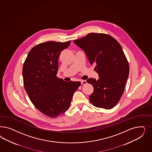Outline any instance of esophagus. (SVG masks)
Returning <instances> with one entry per match:
<instances>
[{
  "mask_svg": "<svg viewBox=\"0 0 152 152\" xmlns=\"http://www.w3.org/2000/svg\"><path fill=\"white\" fill-rule=\"evenodd\" d=\"M87 83V81H86V80H81V84H86Z\"/></svg>",
  "mask_w": 152,
  "mask_h": 152,
  "instance_id": "34e87169",
  "label": "esophagus"
}]
</instances>
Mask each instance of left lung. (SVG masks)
Masks as SVG:
<instances>
[{
  "label": "left lung",
  "instance_id": "obj_1",
  "mask_svg": "<svg viewBox=\"0 0 152 152\" xmlns=\"http://www.w3.org/2000/svg\"><path fill=\"white\" fill-rule=\"evenodd\" d=\"M74 42L84 50L99 78H89L94 91L89 101L97 107L111 109L123 96L129 74V65L121 45L112 36L90 33Z\"/></svg>",
  "mask_w": 152,
  "mask_h": 152
}]
</instances>
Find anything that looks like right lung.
<instances>
[{
	"instance_id": "1",
	"label": "right lung",
	"mask_w": 152,
	"mask_h": 152,
	"mask_svg": "<svg viewBox=\"0 0 152 152\" xmlns=\"http://www.w3.org/2000/svg\"><path fill=\"white\" fill-rule=\"evenodd\" d=\"M47 41L29 51L22 69L23 85L32 103L51 118H57L70 107L80 82H65L56 76L60 53L70 44Z\"/></svg>"
}]
</instances>
